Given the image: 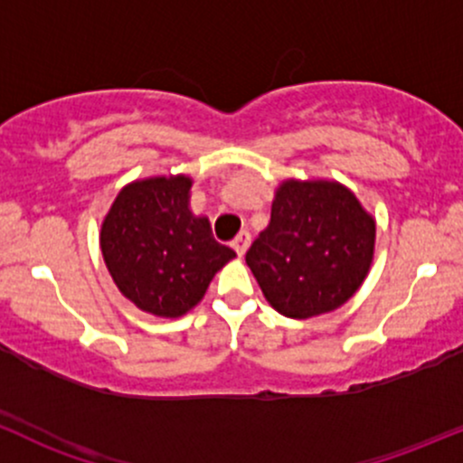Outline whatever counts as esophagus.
Returning a JSON list of instances; mask_svg holds the SVG:
<instances>
[{
	"instance_id": "34e87169",
	"label": "esophagus",
	"mask_w": 463,
	"mask_h": 463,
	"mask_svg": "<svg viewBox=\"0 0 463 463\" xmlns=\"http://www.w3.org/2000/svg\"><path fill=\"white\" fill-rule=\"evenodd\" d=\"M232 248H235V252L240 257H244V252L248 250V246H250V232L248 231H241L240 235L235 237V240H232V244H231Z\"/></svg>"
}]
</instances>
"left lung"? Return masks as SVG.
Wrapping results in <instances>:
<instances>
[{
	"mask_svg": "<svg viewBox=\"0 0 463 463\" xmlns=\"http://www.w3.org/2000/svg\"><path fill=\"white\" fill-rule=\"evenodd\" d=\"M374 219L335 182H284L270 223L246 252L261 293L293 319L330 313L357 293L371 269Z\"/></svg>",
	"mask_w": 463,
	"mask_h": 463,
	"instance_id": "obj_1",
	"label": "left lung"
}]
</instances>
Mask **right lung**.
<instances>
[{
	"instance_id": "right-lung-1",
	"label": "right lung",
	"mask_w": 463,
	"mask_h": 463,
	"mask_svg": "<svg viewBox=\"0 0 463 463\" xmlns=\"http://www.w3.org/2000/svg\"><path fill=\"white\" fill-rule=\"evenodd\" d=\"M191 179L153 177L124 188L101 223V252L121 295L157 317H182L235 250L188 208Z\"/></svg>"
}]
</instances>
